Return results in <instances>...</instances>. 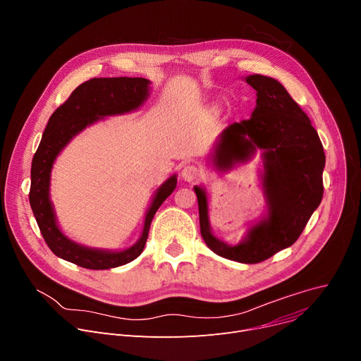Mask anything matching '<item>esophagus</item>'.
<instances>
[{
    "label": "esophagus",
    "mask_w": 361,
    "mask_h": 361,
    "mask_svg": "<svg viewBox=\"0 0 361 361\" xmlns=\"http://www.w3.org/2000/svg\"><path fill=\"white\" fill-rule=\"evenodd\" d=\"M180 175H182L183 180H186V182H193V180H197V179L200 178L201 172H200V169L197 168V166H193V164H185L183 168H182V171H180Z\"/></svg>",
    "instance_id": "obj_1"
}]
</instances>
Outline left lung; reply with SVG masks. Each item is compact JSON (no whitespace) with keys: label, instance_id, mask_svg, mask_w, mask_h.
Masks as SVG:
<instances>
[{"label":"left lung","instance_id":"8db88e82","mask_svg":"<svg viewBox=\"0 0 361 361\" xmlns=\"http://www.w3.org/2000/svg\"><path fill=\"white\" fill-rule=\"evenodd\" d=\"M244 79L257 92L256 108L250 118L233 123L219 134L211 161L227 172L260 150L266 215L248 227L238 244H228L211 231L207 189L193 186V190L205 244L221 257L255 264L292 245L302 234L322 200L325 154L308 116L279 80L263 75Z\"/></svg>","mask_w":361,"mask_h":361}]
</instances>
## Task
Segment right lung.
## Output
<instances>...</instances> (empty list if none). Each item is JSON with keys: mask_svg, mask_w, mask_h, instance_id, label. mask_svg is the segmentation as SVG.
<instances>
[{"mask_svg": "<svg viewBox=\"0 0 361 361\" xmlns=\"http://www.w3.org/2000/svg\"><path fill=\"white\" fill-rule=\"evenodd\" d=\"M150 84L145 78L90 79L80 84L49 118L32 161L29 200L40 233L58 257L85 269L105 270L127 264L142 255L156 211L176 188V173L156 189L140 238L120 252L82 245L62 233L50 201V175L54 160L75 135L105 117L121 116L140 108L150 95Z\"/></svg>", "mask_w": 361, "mask_h": 361, "instance_id": "1", "label": "right lung"}]
</instances>
